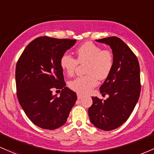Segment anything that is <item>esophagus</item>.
I'll list each match as a JSON object with an SVG mask.
<instances>
[{
    "label": "esophagus",
    "instance_id": "1",
    "mask_svg": "<svg viewBox=\"0 0 154 154\" xmlns=\"http://www.w3.org/2000/svg\"><path fill=\"white\" fill-rule=\"evenodd\" d=\"M82 95H81V94H77V99H82Z\"/></svg>",
    "mask_w": 154,
    "mask_h": 154
}]
</instances>
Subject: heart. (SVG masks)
Segmentation results:
<instances>
[{
  "mask_svg": "<svg viewBox=\"0 0 154 154\" xmlns=\"http://www.w3.org/2000/svg\"><path fill=\"white\" fill-rule=\"evenodd\" d=\"M77 60L65 52L60 59V65L68 76L74 74L77 63H85V76L69 81L68 86L74 92L87 94L98 85V78L102 80L110 74L114 65V56L109 50H102L100 47L91 42L84 43L76 50Z\"/></svg>",
  "mask_w": 154,
  "mask_h": 154,
  "instance_id": "obj_1",
  "label": "heart"
}]
</instances>
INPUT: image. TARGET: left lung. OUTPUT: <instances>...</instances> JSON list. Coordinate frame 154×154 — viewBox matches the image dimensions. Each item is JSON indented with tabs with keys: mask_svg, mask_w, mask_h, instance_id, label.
<instances>
[{
	"mask_svg": "<svg viewBox=\"0 0 154 154\" xmlns=\"http://www.w3.org/2000/svg\"><path fill=\"white\" fill-rule=\"evenodd\" d=\"M109 45L114 56L110 74L100 87L106 100L92 97L93 104L88 109L91 122L96 127L111 131L127 121L139 99L140 85V65L137 58L121 38L116 36L96 40Z\"/></svg>",
	"mask_w": 154,
	"mask_h": 154,
	"instance_id": "obj_1",
	"label": "left lung"
}]
</instances>
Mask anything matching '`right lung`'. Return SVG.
Returning <instances> with one entry per match:
<instances>
[{"instance_id":"add662e5","label":"right lung","mask_w":154,"mask_h":154,"mask_svg":"<svg viewBox=\"0 0 154 154\" xmlns=\"http://www.w3.org/2000/svg\"><path fill=\"white\" fill-rule=\"evenodd\" d=\"M77 40L40 36L28 45L16 66L17 95L24 112L38 127L53 130L65 124L77 101V94L66 87L61 55ZM53 89H61L60 97Z\"/></svg>"}]
</instances>
